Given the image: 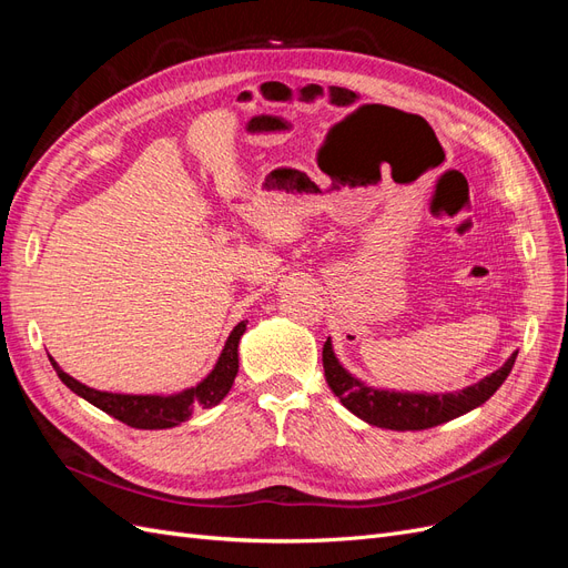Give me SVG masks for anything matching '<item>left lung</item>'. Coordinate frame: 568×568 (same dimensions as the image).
<instances>
[{
  "mask_svg": "<svg viewBox=\"0 0 568 568\" xmlns=\"http://www.w3.org/2000/svg\"><path fill=\"white\" fill-rule=\"evenodd\" d=\"M517 355L519 351H514L500 369L455 393H403L367 386L338 363L332 338H326L322 348V365L326 384L355 417L372 426L390 428V432H422V428L445 424L484 405L505 384Z\"/></svg>",
  "mask_w": 568,
  "mask_h": 568,
  "instance_id": "left-lung-1",
  "label": "left lung"
}]
</instances>
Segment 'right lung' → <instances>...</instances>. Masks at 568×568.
Returning <instances> with one entry per match:
<instances>
[{
    "label": "right lung",
    "mask_w": 568,
    "mask_h": 568,
    "mask_svg": "<svg viewBox=\"0 0 568 568\" xmlns=\"http://www.w3.org/2000/svg\"><path fill=\"white\" fill-rule=\"evenodd\" d=\"M244 332H246V322H239L232 329L211 374L196 386L184 388L173 395H128V393L97 390L80 384L71 374H65L54 363V357L49 359H51V367L57 369L59 379L68 388L78 393L80 398L92 403L94 407L104 409L106 415L115 417L118 422H123L132 428H173L192 417L194 409L215 407L230 393L234 376L239 372V341H242Z\"/></svg>",
    "instance_id": "obj_1"
}]
</instances>
